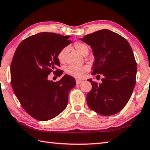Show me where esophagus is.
I'll return each instance as SVG.
<instances>
[{"mask_svg":"<svg viewBox=\"0 0 150 150\" xmlns=\"http://www.w3.org/2000/svg\"><path fill=\"white\" fill-rule=\"evenodd\" d=\"M76 84H80L81 82H82V81H81L80 80H76Z\"/></svg>","mask_w":150,"mask_h":150,"instance_id":"esophagus-1","label":"esophagus"}]
</instances>
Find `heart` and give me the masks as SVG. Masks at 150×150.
<instances>
[{"mask_svg": "<svg viewBox=\"0 0 150 150\" xmlns=\"http://www.w3.org/2000/svg\"><path fill=\"white\" fill-rule=\"evenodd\" d=\"M75 49L81 55H83L86 52H88V47L82 42H76L74 44ZM68 51V47H64L61 49L57 55V59L59 62L63 63L65 61V56ZM87 70L86 67L69 65L65 68V72L68 75L73 76L74 78H80Z\"/></svg>", "mask_w": 150, "mask_h": 150, "instance_id": "obj_1", "label": "heart"}]
</instances>
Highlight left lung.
Here are the masks:
<instances>
[{
	"label": "left lung",
	"mask_w": 150,
	"mask_h": 150,
	"mask_svg": "<svg viewBox=\"0 0 150 150\" xmlns=\"http://www.w3.org/2000/svg\"><path fill=\"white\" fill-rule=\"evenodd\" d=\"M79 40L92 49V75L104 76L99 84L88 80L92 89L87 95V105L100 115L117 114L128 103L136 83L137 66L131 46L126 39L108 29Z\"/></svg>",
	"instance_id": "left-lung-1"
}]
</instances>
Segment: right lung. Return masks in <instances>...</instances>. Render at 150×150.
<instances>
[{
  "instance_id": "add662e5",
  "label": "right lung",
  "mask_w": 150,
  "mask_h": 150,
  "mask_svg": "<svg viewBox=\"0 0 150 150\" xmlns=\"http://www.w3.org/2000/svg\"><path fill=\"white\" fill-rule=\"evenodd\" d=\"M70 36L40 33L22 41L12 59L10 67L11 84L23 108L30 116L47 121L57 116L66 108L69 93L76 86L74 78L68 74L59 81L47 76L52 72L57 76L63 71L57 55L71 43Z\"/></svg>"
}]
</instances>
